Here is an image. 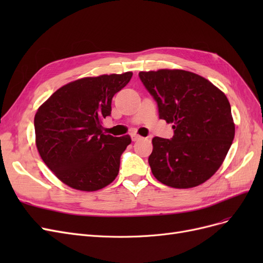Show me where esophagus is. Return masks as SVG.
<instances>
[{"label":"esophagus","instance_id":"obj_1","mask_svg":"<svg viewBox=\"0 0 263 263\" xmlns=\"http://www.w3.org/2000/svg\"><path fill=\"white\" fill-rule=\"evenodd\" d=\"M130 138H132L133 141H136V140H139L141 137L139 136L138 134H132V135H130Z\"/></svg>","mask_w":263,"mask_h":263}]
</instances>
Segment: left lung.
<instances>
[{"mask_svg": "<svg viewBox=\"0 0 263 263\" xmlns=\"http://www.w3.org/2000/svg\"><path fill=\"white\" fill-rule=\"evenodd\" d=\"M139 78L157 102L159 117L173 124L171 139H153L148 162L155 178L176 189L202 184L219 169L235 137L226 95L184 70L141 71Z\"/></svg>", "mask_w": 263, "mask_h": 263, "instance_id": "obj_1", "label": "left lung"}]
</instances>
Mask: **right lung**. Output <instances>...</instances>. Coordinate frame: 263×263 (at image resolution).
<instances>
[{"label": "right lung", "instance_id": "obj_1", "mask_svg": "<svg viewBox=\"0 0 263 263\" xmlns=\"http://www.w3.org/2000/svg\"><path fill=\"white\" fill-rule=\"evenodd\" d=\"M132 72L83 78L55 91L35 115L36 146L46 165L76 190L97 191L117 177L121 156L132 139L102 132L112 99Z\"/></svg>", "mask_w": 263, "mask_h": 263}]
</instances>
